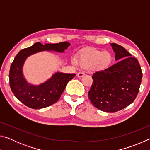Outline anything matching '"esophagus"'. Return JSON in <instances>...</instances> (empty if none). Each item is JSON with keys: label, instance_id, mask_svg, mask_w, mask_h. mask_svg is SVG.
<instances>
[{"label": "esophagus", "instance_id": "34e87169", "mask_svg": "<svg viewBox=\"0 0 150 150\" xmlns=\"http://www.w3.org/2000/svg\"><path fill=\"white\" fill-rule=\"evenodd\" d=\"M85 74V73L84 72H83V71H80V72H79L78 73H77V77H83V76H84Z\"/></svg>", "mask_w": 150, "mask_h": 150}]
</instances>
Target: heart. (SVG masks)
I'll list each match as a JSON object with an SVG mask.
<instances>
[{"label":"heart","instance_id":"heart-1","mask_svg":"<svg viewBox=\"0 0 150 150\" xmlns=\"http://www.w3.org/2000/svg\"><path fill=\"white\" fill-rule=\"evenodd\" d=\"M112 61V55L108 51L88 48L81 52L78 57V63L81 67H92L95 69L106 68ZM75 63V61H73Z\"/></svg>","mask_w":150,"mask_h":150}]
</instances>
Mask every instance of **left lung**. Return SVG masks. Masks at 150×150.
<instances>
[{
    "mask_svg": "<svg viewBox=\"0 0 150 150\" xmlns=\"http://www.w3.org/2000/svg\"><path fill=\"white\" fill-rule=\"evenodd\" d=\"M118 62L92 76L88 96L93 106L107 112H115L134 102L142 79L138 60L121 45L112 43Z\"/></svg>",
    "mask_w": 150,
    "mask_h": 150,
    "instance_id": "obj_1",
    "label": "left lung"
}]
</instances>
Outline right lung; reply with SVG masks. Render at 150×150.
I'll return each instance as SVG.
<instances>
[{
  "instance_id": "1",
  "label": "right lung",
  "mask_w": 150,
  "mask_h": 150,
  "mask_svg": "<svg viewBox=\"0 0 150 150\" xmlns=\"http://www.w3.org/2000/svg\"><path fill=\"white\" fill-rule=\"evenodd\" d=\"M70 45L67 42L44 45L37 42L20 51L12 63L9 73L10 86L18 99L34 109L47 107L59 99L68 82L75 76V73L56 72L41 84L32 85L24 77L23 66L25 61L30 55L44 51L63 53Z\"/></svg>"
}]
</instances>
